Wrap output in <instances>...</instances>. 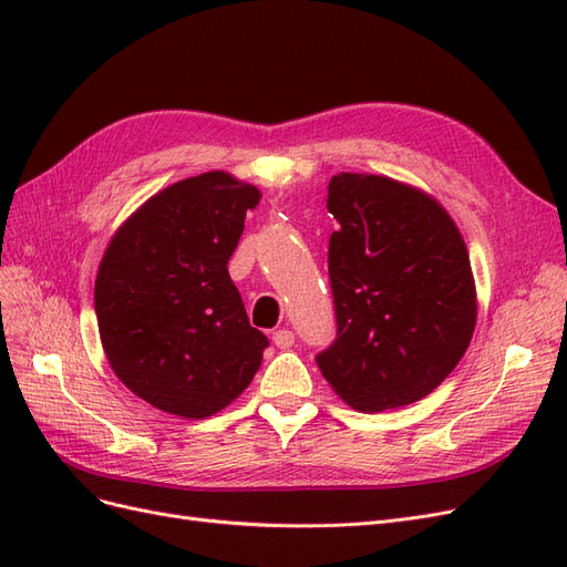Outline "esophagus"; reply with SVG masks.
Returning a JSON list of instances; mask_svg holds the SVG:
<instances>
[{
    "instance_id": "34e87169",
    "label": "esophagus",
    "mask_w": 567,
    "mask_h": 567,
    "mask_svg": "<svg viewBox=\"0 0 567 567\" xmlns=\"http://www.w3.org/2000/svg\"><path fill=\"white\" fill-rule=\"evenodd\" d=\"M271 340H274V346H277L279 350H288V348H293L296 333L288 331V329H279V331H274Z\"/></svg>"
}]
</instances>
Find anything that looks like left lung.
Listing matches in <instances>:
<instances>
[{"mask_svg":"<svg viewBox=\"0 0 567 567\" xmlns=\"http://www.w3.org/2000/svg\"><path fill=\"white\" fill-rule=\"evenodd\" d=\"M326 208L336 338L323 379L359 411L419 402L456 369L475 329L466 244L440 205L379 175L331 179Z\"/></svg>","mask_w":567,"mask_h":567,"instance_id":"obj_1","label":"left lung"}]
</instances>
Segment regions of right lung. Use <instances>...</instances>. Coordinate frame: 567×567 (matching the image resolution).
<instances>
[{
  "label": "right lung",
  "mask_w": 567,
  "mask_h": 567,
  "mask_svg": "<svg viewBox=\"0 0 567 567\" xmlns=\"http://www.w3.org/2000/svg\"><path fill=\"white\" fill-rule=\"evenodd\" d=\"M252 184L205 173L163 188L113 236L94 310L115 375L167 414L205 419L241 394L269 340L250 326L229 257Z\"/></svg>",
  "instance_id": "obj_1"
}]
</instances>
